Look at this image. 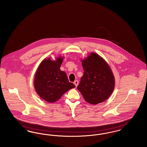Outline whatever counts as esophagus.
<instances>
[{
    "instance_id": "1",
    "label": "esophagus",
    "mask_w": 147,
    "mask_h": 147,
    "mask_svg": "<svg viewBox=\"0 0 147 147\" xmlns=\"http://www.w3.org/2000/svg\"><path fill=\"white\" fill-rule=\"evenodd\" d=\"M74 84H75V86H76V87L78 86V84H79V82H78V80H75V81H74Z\"/></svg>"
}]
</instances>
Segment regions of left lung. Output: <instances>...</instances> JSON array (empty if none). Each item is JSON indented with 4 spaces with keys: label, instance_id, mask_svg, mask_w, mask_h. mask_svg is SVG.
<instances>
[{
    "label": "left lung",
    "instance_id": "1",
    "mask_svg": "<svg viewBox=\"0 0 147 147\" xmlns=\"http://www.w3.org/2000/svg\"><path fill=\"white\" fill-rule=\"evenodd\" d=\"M84 73L77 86L86 101L97 104L107 100L115 86L112 71L107 63L99 55L92 53L82 60Z\"/></svg>",
    "mask_w": 147,
    "mask_h": 147
}]
</instances>
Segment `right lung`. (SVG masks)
I'll return each instance as SVG.
<instances>
[{
	"label": "right lung",
	"instance_id": "right-lung-1",
	"mask_svg": "<svg viewBox=\"0 0 147 147\" xmlns=\"http://www.w3.org/2000/svg\"><path fill=\"white\" fill-rule=\"evenodd\" d=\"M63 59L61 57L55 61L45 59L36 70L34 80L35 89L46 102H55L68 90L76 87L69 82L66 73L60 70Z\"/></svg>",
	"mask_w": 147,
	"mask_h": 147
}]
</instances>
